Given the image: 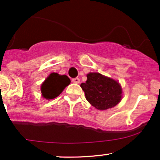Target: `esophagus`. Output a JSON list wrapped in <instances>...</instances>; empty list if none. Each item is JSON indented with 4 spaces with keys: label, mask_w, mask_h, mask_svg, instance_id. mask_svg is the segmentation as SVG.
I'll use <instances>...</instances> for the list:
<instances>
[{
    "label": "esophagus",
    "mask_w": 160,
    "mask_h": 160,
    "mask_svg": "<svg viewBox=\"0 0 160 160\" xmlns=\"http://www.w3.org/2000/svg\"><path fill=\"white\" fill-rule=\"evenodd\" d=\"M72 82H74V83H76V84H78L80 82V79L78 78H72Z\"/></svg>",
    "instance_id": "obj_1"
}]
</instances>
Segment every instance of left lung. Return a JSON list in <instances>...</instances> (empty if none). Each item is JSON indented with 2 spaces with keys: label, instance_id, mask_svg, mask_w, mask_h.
<instances>
[{
  "label": "left lung",
  "instance_id": "left-lung-1",
  "mask_svg": "<svg viewBox=\"0 0 160 160\" xmlns=\"http://www.w3.org/2000/svg\"><path fill=\"white\" fill-rule=\"evenodd\" d=\"M87 101L97 109L116 106L122 98V88L116 81L99 73H89L87 81L81 84Z\"/></svg>",
  "mask_w": 160,
  "mask_h": 160
}]
</instances>
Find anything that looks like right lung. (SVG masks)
<instances>
[{
  "label": "right lung",
  "mask_w": 160,
  "mask_h": 160,
  "mask_svg": "<svg viewBox=\"0 0 160 160\" xmlns=\"http://www.w3.org/2000/svg\"><path fill=\"white\" fill-rule=\"evenodd\" d=\"M71 80L66 75L52 73L42 85V93L44 98L52 99L58 96L64 88L70 84Z\"/></svg>",
  "instance_id": "right-lung-1"
}]
</instances>
